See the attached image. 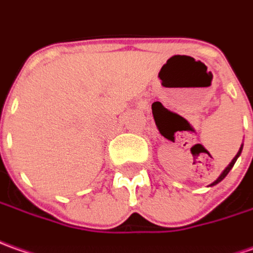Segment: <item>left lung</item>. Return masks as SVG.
<instances>
[{
  "mask_svg": "<svg viewBox=\"0 0 253 253\" xmlns=\"http://www.w3.org/2000/svg\"><path fill=\"white\" fill-rule=\"evenodd\" d=\"M242 147H244V145H241V148H240V151H238V152H237V155L234 156V159H233V161H231V162H230V165H228V166H227V168H226V169L223 170V173H221L220 176L217 177V180H216V181H213L212 184H211V187H212V185H216V184H217V183H220L221 180H223V178H224V177L227 176V174H228V171H230V170L233 169V166H234V163L237 162V159H238V156L241 155Z\"/></svg>",
  "mask_w": 253,
  "mask_h": 253,
  "instance_id": "obj_1",
  "label": "left lung"
}]
</instances>
